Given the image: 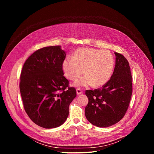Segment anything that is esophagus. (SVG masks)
Segmentation results:
<instances>
[{
	"instance_id": "34e87169",
	"label": "esophagus",
	"mask_w": 154,
	"mask_h": 154,
	"mask_svg": "<svg viewBox=\"0 0 154 154\" xmlns=\"http://www.w3.org/2000/svg\"><path fill=\"white\" fill-rule=\"evenodd\" d=\"M76 92H77V95H80V94H81L83 93L82 90L81 89H80V88H77V89L76 90Z\"/></svg>"
}]
</instances>
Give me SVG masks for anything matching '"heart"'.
<instances>
[{"label": "heart", "instance_id": "b5f03b06", "mask_svg": "<svg viewBox=\"0 0 154 154\" xmlns=\"http://www.w3.org/2000/svg\"><path fill=\"white\" fill-rule=\"evenodd\" d=\"M115 63V57L108 50L82 48L76 50L72 58H66L62 63V69L68 79L74 81L83 74L85 75L76 80L77 87H100L111 78Z\"/></svg>", "mask_w": 154, "mask_h": 154}]
</instances>
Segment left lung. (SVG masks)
<instances>
[{
  "label": "left lung",
  "instance_id": "8db88e82",
  "mask_svg": "<svg viewBox=\"0 0 154 154\" xmlns=\"http://www.w3.org/2000/svg\"><path fill=\"white\" fill-rule=\"evenodd\" d=\"M115 67L109 80L102 88L86 90L88 103L85 116L99 127H108L118 122L125 115L132 93L129 64L121 54L115 52Z\"/></svg>",
  "mask_w": 154,
  "mask_h": 154
}]
</instances>
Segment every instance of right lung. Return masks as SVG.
Instances as JSON below:
<instances>
[{
  "mask_svg": "<svg viewBox=\"0 0 154 154\" xmlns=\"http://www.w3.org/2000/svg\"><path fill=\"white\" fill-rule=\"evenodd\" d=\"M66 54L60 46L40 49L26 61L20 74V92L24 109L36 125L52 128L61 125L76 97L74 88L63 75Z\"/></svg>",
  "mask_w": 154,
  "mask_h": 154,
  "instance_id": "right-lung-1",
  "label": "right lung"
}]
</instances>
